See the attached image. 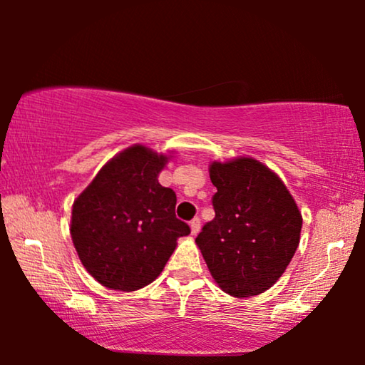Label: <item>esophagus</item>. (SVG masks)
<instances>
[{"mask_svg": "<svg viewBox=\"0 0 365 365\" xmlns=\"http://www.w3.org/2000/svg\"><path fill=\"white\" fill-rule=\"evenodd\" d=\"M189 227H191V234L192 236H196L199 232V229H201V219L199 217H194L191 222H189Z\"/></svg>", "mask_w": 365, "mask_h": 365, "instance_id": "esophagus-1", "label": "esophagus"}]
</instances>
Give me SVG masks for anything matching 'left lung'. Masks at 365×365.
Wrapping results in <instances>:
<instances>
[{
  "label": "left lung",
  "instance_id": "obj_1",
  "mask_svg": "<svg viewBox=\"0 0 365 365\" xmlns=\"http://www.w3.org/2000/svg\"><path fill=\"white\" fill-rule=\"evenodd\" d=\"M209 176L216 217L196 237L209 272L234 297L277 282L299 246L302 216L286 184L252 158L214 161Z\"/></svg>",
  "mask_w": 365,
  "mask_h": 365
}]
</instances>
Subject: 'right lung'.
Wrapping results in <instances>:
<instances>
[{"label":"right lung","instance_id":"add662e5","mask_svg":"<svg viewBox=\"0 0 365 365\" xmlns=\"http://www.w3.org/2000/svg\"><path fill=\"white\" fill-rule=\"evenodd\" d=\"M169 156L143 144L99 169L76 197L71 237L79 261L104 287L138 291L151 284L191 229L176 217V192L158 181Z\"/></svg>","mask_w":365,"mask_h":365}]
</instances>
